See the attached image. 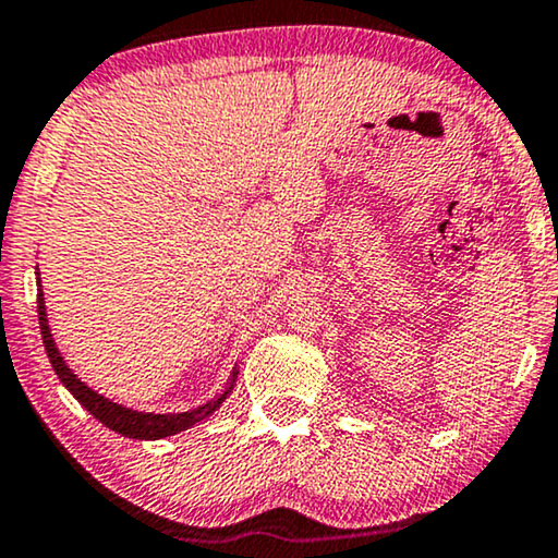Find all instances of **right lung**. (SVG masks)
<instances>
[{"instance_id": "right-lung-1", "label": "right lung", "mask_w": 558, "mask_h": 558, "mask_svg": "<svg viewBox=\"0 0 558 558\" xmlns=\"http://www.w3.org/2000/svg\"><path fill=\"white\" fill-rule=\"evenodd\" d=\"M37 317H40V335H43L45 353H48L50 365H52V371H56V376L60 378V384H63L68 391L75 396V401H78L83 409L90 411V416H96L98 422H101L104 426H109L111 432L121 434V437L165 439V437H172V434L185 432V429H190V426L205 422L210 414H216V411L220 409V403L231 396L235 378H239V368H233L226 388L216 396V399H210L208 403H203V407H197V409L180 411V414H151V411L126 409V407H121V403H113L111 399H106V396L94 391V388L83 384V380L75 376L71 368H68V363L63 361V355H60L56 340H52V332L48 325L40 271H37Z\"/></svg>"}]
</instances>
